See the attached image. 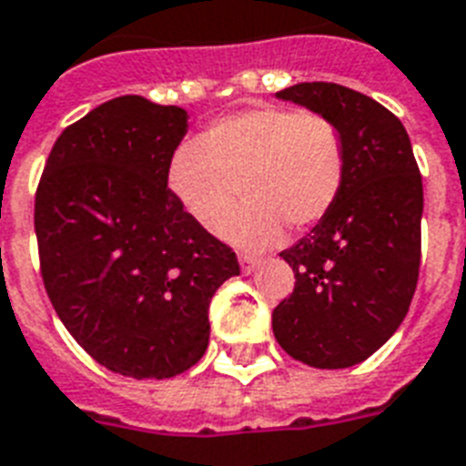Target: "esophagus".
Instances as JSON below:
<instances>
[{
	"label": "esophagus",
	"mask_w": 466,
	"mask_h": 466,
	"mask_svg": "<svg viewBox=\"0 0 466 466\" xmlns=\"http://www.w3.org/2000/svg\"><path fill=\"white\" fill-rule=\"evenodd\" d=\"M239 266H241V272H244V275H251V272L256 270V266H258V260L253 258V256H246V253H241Z\"/></svg>",
	"instance_id": "1"
}]
</instances>
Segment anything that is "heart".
<instances>
[{"mask_svg": "<svg viewBox=\"0 0 466 466\" xmlns=\"http://www.w3.org/2000/svg\"><path fill=\"white\" fill-rule=\"evenodd\" d=\"M350 153L330 116L266 105L222 116L174 150L167 187L184 213L218 232L238 199L249 206L222 234L244 248L278 244L285 225L306 232L338 208Z\"/></svg>", "mask_w": 466, "mask_h": 466, "instance_id": "obj_1", "label": "heart"}]
</instances>
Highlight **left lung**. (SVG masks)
Listing matches in <instances>:
<instances>
[{"mask_svg":"<svg viewBox=\"0 0 466 466\" xmlns=\"http://www.w3.org/2000/svg\"><path fill=\"white\" fill-rule=\"evenodd\" d=\"M275 97L330 116L350 172L338 208L279 253L297 282L272 311V332L301 364L347 369L380 350L410 311L421 263V174L402 122L373 97L323 81Z\"/></svg>","mask_w":466,"mask_h":466,"instance_id":"left-lung-1","label":"left lung"}]
</instances>
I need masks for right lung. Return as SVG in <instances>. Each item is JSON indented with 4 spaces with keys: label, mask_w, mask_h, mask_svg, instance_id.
Segmentation results:
<instances>
[{
    "label": "right lung",
    "mask_w": 466,
    "mask_h": 466,
    "mask_svg": "<svg viewBox=\"0 0 466 466\" xmlns=\"http://www.w3.org/2000/svg\"><path fill=\"white\" fill-rule=\"evenodd\" d=\"M187 109L122 96L66 127L35 194L40 272L56 316L105 369L172 378L208 350V306L239 275L227 244L167 188Z\"/></svg>",
    "instance_id": "obj_1"
}]
</instances>
